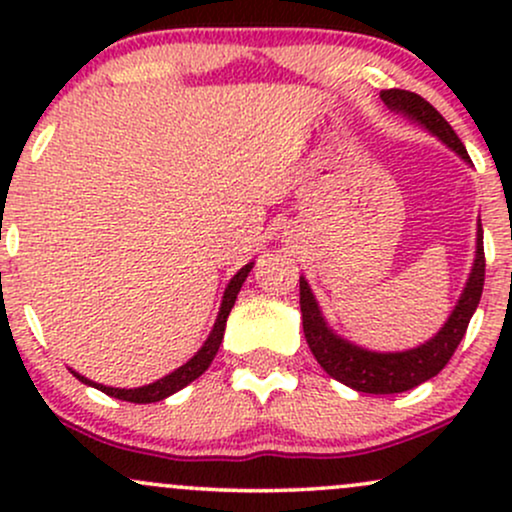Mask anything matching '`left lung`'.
Instances as JSON below:
<instances>
[{
  "mask_svg": "<svg viewBox=\"0 0 512 512\" xmlns=\"http://www.w3.org/2000/svg\"><path fill=\"white\" fill-rule=\"evenodd\" d=\"M380 98L392 113L409 117L433 137L455 151L464 163L472 166L467 149L460 142L445 117L433 108L431 103L424 101L421 96L402 88H387L380 91ZM484 231H481V219L477 223V255H474L472 272H469L467 284L460 293V301L445 325L440 327L438 334L424 344L414 346L407 351H370L363 349L349 339L339 337L337 332L327 325L325 315H322L320 305H317L313 289L308 286L305 276H301V313H303V332L308 339L310 351L317 358L322 370L339 383L356 392H366V395H395V392H407L411 387L426 383L433 375H438L455 354L457 344L462 342L464 332H467L469 320H472L474 310L481 301V289H484Z\"/></svg>",
  "mask_w": 512,
  "mask_h": 512,
  "instance_id": "obj_1",
  "label": "left lung"
}]
</instances>
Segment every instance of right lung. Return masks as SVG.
<instances>
[{
  "label": "right lung",
  "mask_w": 512,
  "mask_h": 512,
  "mask_svg": "<svg viewBox=\"0 0 512 512\" xmlns=\"http://www.w3.org/2000/svg\"><path fill=\"white\" fill-rule=\"evenodd\" d=\"M252 264H255V262H248L243 269H238V272L233 274V279L228 281L226 291H223V301H221L219 315H216V322H214V327H211L207 342L202 344V349H199L197 354L190 358V361L182 363V366L175 368L173 373L163 375V378L156 380V383L134 387V390H125V387H108V385H101V383H93V380H88V378H84V375H79V373H76V370H72L74 378H79L84 385L96 387V390L105 392V395H110V397H115V399H122V402L151 404V402H161V399L175 395V392L182 390V387L190 385L192 380H197L199 375H202L204 370L211 366V361H214L216 351H219V346H221L223 332H226V320H228V315H231L233 303H236L240 286H243V281L248 279Z\"/></svg>",
  "instance_id": "1"
}]
</instances>
